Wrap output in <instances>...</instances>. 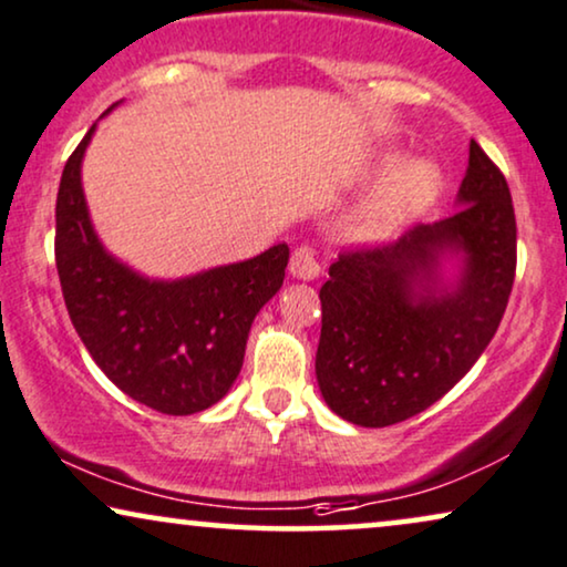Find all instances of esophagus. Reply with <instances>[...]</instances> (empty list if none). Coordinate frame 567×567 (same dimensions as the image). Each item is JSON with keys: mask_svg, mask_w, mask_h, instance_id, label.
Listing matches in <instances>:
<instances>
[{"mask_svg": "<svg viewBox=\"0 0 567 567\" xmlns=\"http://www.w3.org/2000/svg\"><path fill=\"white\" fill-rule=\"evenodd\" d=\"M289 270H291V276L305 278V281L318 278L320 262H318V257H315V249L310 245H299L297 249H293L291 260H289Z\"/></svg>", "mask_w": 567, "mask_h": 567, "instance_id": "34e87169", "label": "esophagus"}]
</instances>
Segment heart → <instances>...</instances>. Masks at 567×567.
Masks as SVG:
<instances>
[{
    "mask_svg": "<svg viewBox=\"0 0 567 567\" xmlns=\"http://www.w3.org/2000/svg\"><path fill=\"white\" fill-rule=\"evenodd\" d=\"M380 174L391 176L370 203L359 210L349 224V234L357 239L391 237L395 229L419 213H424L437 200L443 189V174L432 161H414L406 164L403 156H385Z\"/></svg>",
    "mask_w": 567,
    "mask_h": 567,
    "instance_id": "1",
    "label": "heart"
}]
</instances>
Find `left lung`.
<instances>
[{"mask_svg": "<svg viewBox=\"0 0 567 567\" xmlns=\"http://www.w3.org/2000/svg\"><path fill=\"white\" fill-rule=\"evenodd\" d=\"M458 203L453 216L411 226L391 245L343 249L328 270L315 372L322 399L351 424L388 427L432 406L503 320L516 278V213L508 182L476 140ZM445 246H461L467 268L458 290L435 295L423 278Z\"/></svg>", "mask_w": 567, "mask_h": 567, "instance_id": "8db88e82", "label": "left lung"}]
</instances>
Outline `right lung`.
Segmentation results:
<instances>
[{
	"mask_svg": "<svg viewBox=\"0 0 567 567\" xmlns=\"http://www.w3.org/2000/svg\"><path fill=\"white\" fill-rule=\"evenodd\" d=\"M91 135L72 151L56 193L54 260L70 320L122 393L161 414H195L237 380L249 326L281 289L289 247L185 281H145L104 252L87 220L80 161Z\"/></svg>",
	"mask_w": 567,
	"mask_h": 567,
	"instance_id": "right-lung-1",
	"label": "right lung"
}]
</instances>
